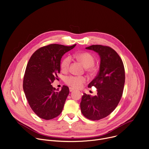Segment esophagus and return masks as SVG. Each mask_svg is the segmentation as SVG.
Listing matches in <instances>:
<instances>
[{
    "mask_svg": "<svg viewBox=\"0 0 149 149\" xmlns=\"http://www.w3.org/2000/svg\"><path fill=\"white\" fill-rule=\"evenodd\" d=\"M74 90V89L73 88H72V87H69V91H70V92H72V91H73Z\"/></svg>",
    "mask_w": 149,
    "mask_h": 149,
    "instance_id": "1",
    "label": "esophagus"
}]
</instances>
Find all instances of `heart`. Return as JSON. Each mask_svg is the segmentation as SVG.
<instances>
[{"instance_id":"1","label":"heart","mask_w":149,"mask_h":149,"mask_svg":"<svg viewBox=\"0 0 149 149\" xmlns=\"http://www.w3.org/2000/svg\"><path fill=\"white\" fill-rule=\"evenodd\" d=\"M74 58L80 61L85 68V70L91 74H94L97 72V68L94 65L95 63L94 56L88 52H82L75 54ZM71 58L69 56H65L62 61L61 67L63 71L66 72L69 69ZM87 79L83 76H69L65 79V83L74 88H79L86 83Z\"/></svg>"}]
</instances>
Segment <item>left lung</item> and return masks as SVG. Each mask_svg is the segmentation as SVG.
<instances>
[{
	"label": "left lung",
	"mask_w": 149,
	"mask_h": 149,
	"mask_svg": "<svg viewBox=\"0 0 149 149\" xmlns=\"http://www.w3.org/2000/svg\"><path fill=\"white\" fill-rule=\"evenodd\" d=\"M86 48L97 52L101 62L97 75L88 85L94 86L97 94L91 96L84 93L80 108L86 118L98 120L109 115L118 105L124 88L125 68L120 57L112 48L93 45Z\"/></svg>",
	"instance_id": "left-lung-1"
}]
</instances>
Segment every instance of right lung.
<instances>
[{"label":"right lung","instance_id":"right-lung-1","mask_svg":"<svg viewBox=\"0 0 149 149\" xmlns=\"http://www.w3.org/2000/svg\"><path fill=\"white\" fill-rule=\"evenodd\" d=\"M76 45L49 44L37 49L29 59L23 79V90L31 108L42 119H54L63 110L69 87L63 86L57 91L51 84L58 79L62 56Z\"/></svg>","mask_w":149,"mask_h":149}]
</instances>
